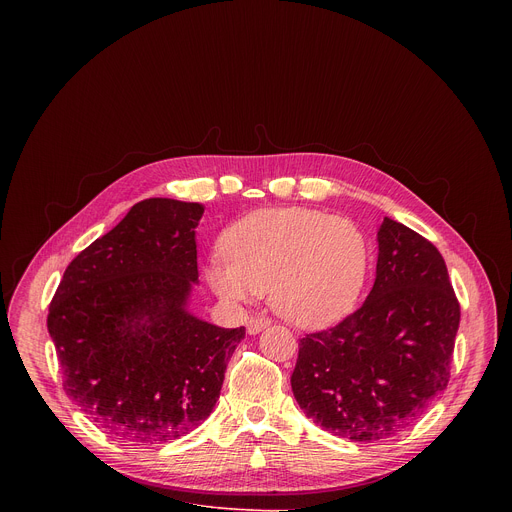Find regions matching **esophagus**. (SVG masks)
Wrapping results in <instances>:
<instances>
[{
  "instance_id": "34e87169",
  "label": "esophagus",
  "mask_w": 512,
  "mask_h": 512,
  "mask_svg": "<svg viewBox=\"0 0 512 512\" xmlns=\"http://www.w3.org/2000/svg\"><path fill=\"white\" fill-rule=\"evenodd\" d=\"M271 324V320L269 318H265V316H255V318H251V320H247V332L249 334H259L263 328H267Z\"/></svg>"
}]
</instances>
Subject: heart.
<instances>
[{
	"mask_svg": "<svg viewBox=\"0 0 512 512\" xmlns=\"http://www.w3.org/2000/svg\"><path fill=\"white\" fill-rule=\"evenodd\" d=\"M225 257L206 265L208 285L229 304L269 294L287 322L318 328L346 316L369 271V241L344 216L312 208L257 210L229 227Z\"/></svg>",
	"mask_w": 512,
	"mask_h": 512,
	"instance_id": "heart-1",
	"label": "heart"
}]
</instances>
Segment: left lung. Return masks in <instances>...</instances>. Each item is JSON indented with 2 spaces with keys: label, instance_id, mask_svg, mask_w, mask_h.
<instances>
[{
  "label": "left lung",
  "instance_id": "1",
  "mask_svg": "<svg viewBox=\"0 0 512 512\" xmlns=\"http://www.w3.org/2000/svg\"><path fill=\"white\" fill-rule=\"evenodd\" d=\"M460 302L425 237L385 218L369 298L300 340L291 391L306 417L352 442L411 425L450 381Z\"/></svg>",
  "mask_w": 512,
  "mask_h": 512
}]
</instances>
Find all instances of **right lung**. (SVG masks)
<instances>
[{"label":"right lung","mask_w":512,"mask_h":512,"mask_svg":"<svg viewBox=\"0 0 512 512\" xmlns=\"http://www.w3.org/2000/svg\"><path fill=\"white\" fill-rule=\"evenodd\" d=\"M204 208L141 200L72 259L48 308L62 389L107 433L154 446L192 431L216 405L245 328L186 312L198 281Z\"/></svg>","instance_id":"right-lung-1"}]
</instances>
